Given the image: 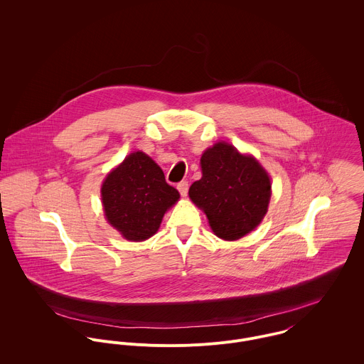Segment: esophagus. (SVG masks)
<instances>
[{
    "mask_svg": "<svg viewBox=\"0 0 364 364\" xmlns=\"http://www.w3.org/2000/svg\"><path fill=\"white\" fill-rule=\"evenodd\" d=\"M178 191L182 196H186L188 195V191H189V183L186 181H182L178 183Z\"/></svg>",
    "mask_w": 364,
    "mask_h": 364,
    "instance_id": "1",
    "label": "esophagus"
}]
</instances>
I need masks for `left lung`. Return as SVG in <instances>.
Instances as JSON below:
<instances>
[{
    "label": "left lung",
    "instance_id": "left-lung-1",
    "mask_svg": "<svg viewBox=\"0 0 364 364\" xmlns=\"http://www.w3.org/2000/svg\"><path fill=\"white\" fill-rule=\"evenodd\" d=\"M202 178L192 183L189 198L208 218L213 232L235 241L255 230L267 213L272 183L252 156L220 141L200 158Z\"/></svg>",
    "mask_w": 364,
    "mask_h": 364
}]
</instances>
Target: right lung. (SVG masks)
<instances>
[{
    "label": "right lung",
    "instance_id": "obj_1",
    "mask_svg": "<svg viewBox=\"0 0 364 364\" xmlns=\"http://www.w3.org/2000/svg\"><path fill=\"white\" fill-rule=\"evenodd\" d=\"M101 196L107 223L126 240L144 241L158 231L179 192L166 183L153 158L134 151L107 173Z\"/></svg>",
    "mask_w": 364,
    "mask_h": 364
}]
</instances>
